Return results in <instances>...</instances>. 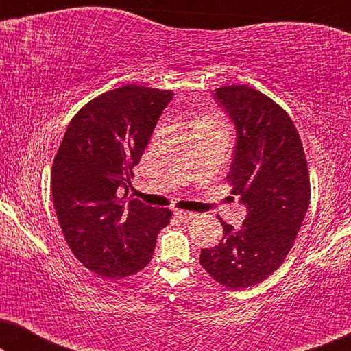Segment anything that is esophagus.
<instances>
[{
    "instance_id": "esophagus-1",
    "label": "esophagus",
    "mask_w": 351,
    "mask_h": 351,
    "mask_svg": "<svg viewBox=\"0 0 351 351\" xmlns=\"http://www.w3.org/2000/svg\"><path fill=\"white\" fill-rule=\"evenodd\" d=\"M174 214L182 220V222H189V220L196 217L195 213H189V210H182V209H174Z\"/></svg>"
}]
</instances>
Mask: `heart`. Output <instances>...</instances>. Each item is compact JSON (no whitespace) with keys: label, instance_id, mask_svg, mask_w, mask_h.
<instances>
[{"label":"heart","instance_id":"1","mask_svg":"<svg viewBox=\"0 0 351 351\" xmlns=\"http://www.w3.org/2000/svg\"><path fill=\"white\" fill-rule=\"evenodd\" d=\"M199 126H208V128H225V129H227V126H225V123H223V121H220V119H217V118L204 119V121L201 123Z\"/></svg>","mask_w":351,"mask_h":351}]
</instances>
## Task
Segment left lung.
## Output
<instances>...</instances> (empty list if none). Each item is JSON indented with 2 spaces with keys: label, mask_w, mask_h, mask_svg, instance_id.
<instances>
[{
  "label": "left lung",
  "mask_w": 351,
  "mask_h": 351,
  "mask_svg": "<svg viewBox=\"0 0 351 351\" xmlns=\"http://www.w3.org/2000/svg\"><path fill=\"white\" fill-rule=\"evenodd\" d=\"M213 97L237 129L228 182L246 206L241 228L219 217L223 238L201 249L199 263L220 285L244 289L267 280L294 246L310 204L304 147L289 114L249 86H223Z\"/></svg>",
  "instance_id": "obj_1"
}]
</instances>
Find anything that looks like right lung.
I'll return each instance as SVG.
<instances>
[{"mask_svg": "<svg viewBox=\"0 0 351 351\" xmlns=\"http://www.w3.org/2000/svg\"><path fill=\"white\" fill-rule=\"evenodd\" d=\"M171 90L129 84L86 104L52 165V199L75 257L99 276L124 278L152 261L169 209L119 198L134 177Z\"/></svg>", "mask_w": 351, "mask_h": 351, "instance_id": "1", "label": "right lung"}]
</instances>
